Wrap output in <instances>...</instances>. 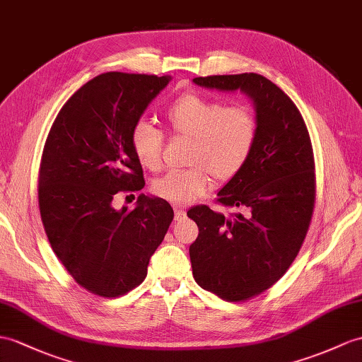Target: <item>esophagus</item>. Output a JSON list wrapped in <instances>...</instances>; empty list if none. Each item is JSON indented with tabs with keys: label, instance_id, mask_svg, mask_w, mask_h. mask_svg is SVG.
<instances>
[{
	"label": "esophagus",
	"instance_id": "esophagus-1",
	"mask_svg": "<svg viewBox=\"0 0 362 362\" xmlns=\"http://www.w3.org/2000/svg\"><path fill=\"white\" fill-rule=\"evenodd\" d=\"M184 216H186V210L181 207H175V221H181Z\"/></svg>",
	"mask_w": 362,
	"mask_h": 362
}]
</instances>
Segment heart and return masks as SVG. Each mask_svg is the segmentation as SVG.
Masks as SVG:
<instances>
[{
	"mask_svg": "<svg viewBox=\"0 0 362 362\" xmlns=\"http://www.w3.org/2000/svg\"><path fill=\"white\" fill-rule=\"evenodd\" d=\"M164 122L170 135L189 139L184 163L190 167L167 173L152 184L155 197L176 206H187L204 195L210 176L218 182L235 178L257 139V121L247 107H224L223 103L193 92L170 104ZM163 139L161 132L147 122H139L132 132V151L146 169L161 167Z\"/></svg>",
	"mask_w": 362,
	"mask_h": 362,
	"instance_id": "b5f03b06",
	"label": "heart"
}]
</instances>
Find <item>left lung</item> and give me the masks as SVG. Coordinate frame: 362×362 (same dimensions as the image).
<instances>
[{"mask_svg": "<svg viewBox=\"0 0 362 362\" xmlns=\"http://www.w3.org/2000/svg\"><path fill=\"white\" fill-rule=\"evenodd\" d=\"M193 83L241 90L257 110L249 160L218 192V204L238 211L224 216L207 206L187 211L199 228L189 249L193 278L226 301L240 303L275 284L301 249L316 195L312 141L295 103L266 76L214 75Z\"/></svg>", "mask_w": 362, "mask_h": 362, "instance_id": "obj_1", "label": "left lung"}]
</instances>
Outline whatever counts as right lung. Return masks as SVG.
I'll list each match as a JSON object with an SVG mask.
<instances>
[{"instance_id":"add662e5","label":"right lung","mask_w":362,"mask_h":362,"mask_svg":"<svg viewBox=\"0 0 362 362\" xmlns=\"http://www.w3.org/2000/svg\"><path fill=\"white\" fill-rule=\"evenodd\" d=\"M170 76L107 72L78 89L50 127L38 176V202L52 250L83 288L117 298L143 283L173 209L138 197L113 207L119 192L144 187L130 136Z\"/></svg>"}]
</instances>
